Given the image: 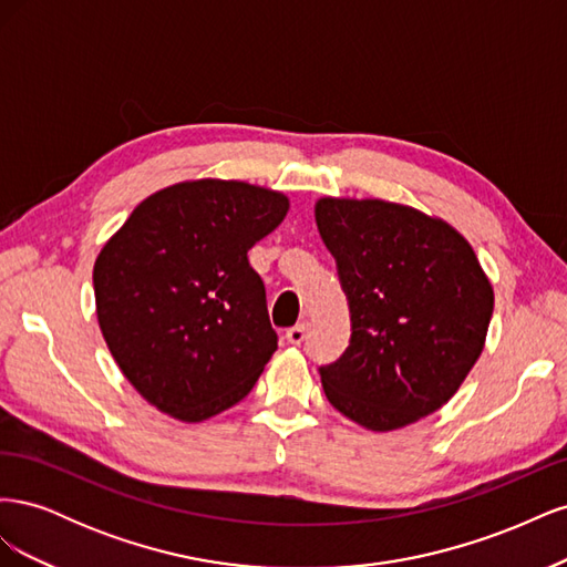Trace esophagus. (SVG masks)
<instances>
[{"mask_svg": "<svg viewBox=\"0 0 567 567\" xmlns=\"http://www.w3.org/2000/svg\"><path fill=\"white\" fill-rule=\"evenodd\" d=\"M305 336H307V323L305 321L290 326V329L286 331V340L290 342V346H300V342L305 340Z\"/></svg>", "mask_w": 567, "mask_h": 567, "instance_id": "obj_1", "label": "esophagus"}]
</instances>
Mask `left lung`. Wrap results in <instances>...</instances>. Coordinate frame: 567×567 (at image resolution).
Returning a JSON list of instances; mask_svg holds the SVG:
<instances>
[{"label": "left lung", "instance_id": "8db88e82", "mask_svg": "<svg viewBox=\"0 0 567 567\" xmlns=\"http://www.w3.org/2000/svg\"><path fill=\"white\" fill-rule=\"evenodd\" d=\"M317 227L350 307V346L319 367L329 402L369 431L433 414L485 346L494 293L442 219L385 200L321 198Z\"/></svg>", "mask_w": 567, "mask_h": 567}]
</instances>
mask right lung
<instances>
[{"mask_svg": "<svg viewBox=\"0 0 567 567\" xmlns=\"http://www.w3.org/2000/svg\"><path fill=\"white\" fill-rule=\"evenodd\" d=\"M288 198L246 182L167 186L134 208L94 265L96 317L125 379L196 423L241 402L279 336L248 250Z\"/></svg>", "mask_w": 567, "mask_h": 567, "instance_id": "obj_1", "label": "right lung"}]
</instances>
